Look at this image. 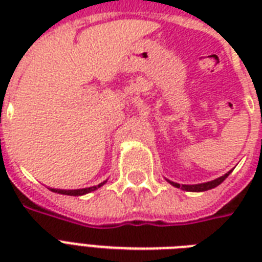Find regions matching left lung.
<instances>
[{
	"mask_svg": "<svg viewBox=\"0 0 262 262\" xmlns=\"http://www.w3.org/2000/svg\"><path fill=\"white\" fill-rule=\"evenodd\" d=\"M230 174H231V171H228L227 174H224L223 177H220V178L213 179V181H211V182L199 183V185H179V183H175V182H170V183L174 185L175 187H181V189L187 191H204V190H209V189H213V187H216L217 185H220V183L223 182L224 179L227 178Z\"/></svg>",
	"mask_w": 262,
	"mask_h": 262,
	"instance_id": "left-lung-1",
	"label": "left lung"
}]
</instances>
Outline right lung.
Instances as JSON below:
<instances>
[{
    "mask_svg": "<svg viewBox=\"0 0 262 262\" xmlns=\"http://www.w3.org/2000/svg\"><path fill=\"white\" fill-rule=\"evenodd\" d=\"M102 185H104V182L98 185V186H92V187H85V189H77V190H59V189H51V191H55V193H61V194H67V195H83L85 193H90V191L96 190L98 187H100Z\"/></svg>",
    "mask_w": 262,
    "mask_h": 262,
    "instance_id": "obj_1",
    "label": "right lung"
}]
</instances>
